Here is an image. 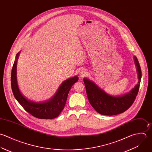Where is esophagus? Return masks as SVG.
Masks as SVG:
<instances>
[{"instance_id":"obj_1","label":"esophagus","mask_w":152,"mask_h":152,"mask_svg":"<svg viewBox=\"0 0 152 152\" xmlns=\"http://www.w3.org/2000/svg\"><path fill=\"white\" fill-rule=\"evenodd\" d=\"M87 74V71L85 69H81L80 71V75L81 77L86 76Z\"/></svg>"}]
</instances>
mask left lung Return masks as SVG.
<instances>
[{
    "instance_id": "left-lung-1",
    "label": "left lung",
    "mask_w": 152,
    "mask_h": 152,
    "mask_svg": "<svg viewBox=\"0 0 152 152\" xmlns=\"http://www.w3.org/2000/svg\"><path fill=\"white\" fill-rule=\"evenodd\" d=\"M138 74V84L128 93L122 96H112L106 93L93 81L84 78L88 99L91 106L99 113L105 115H113L122 113L133 104L139 92L142 78L141 68L137 58L134 56Z\"/></svg>"
}]
</instances>
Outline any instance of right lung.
Wrapping results in <instances>:
<instances>
[{
    "label": "right lung",
    "mask_w": 152,
    "mask_h": 152,
    "mask_svg": "<svg viewBox=\"0 0 152 152\" xmlns=\"http://www.w3.org/2000/svg\"><path fill=\"white\" fill-rule=\"evenodd\" d=\"M19 53L18 52L16 56L11 73V87L15 99L27 112L37 118L52 119L57 117L63 110L69 91L73 84L78 81V77L75 76L64 81L54 96L48 101L36 102L28 100L20 93L17 82L16 65Z\"/></svg>",
    "instance_id": "1"
}]
</instances>
